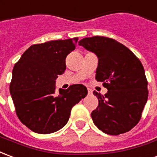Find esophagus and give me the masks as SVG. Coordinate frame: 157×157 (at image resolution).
Masks as SVG:
<instances>
[{"label": "esophagus", "instance_id": "34e87169", "mask_svg": "<svg viewBox=\"0 0 157 157\" xmlns=\"http://www.w3.org/2000/svg\"><path fill=\"white\" fill-rule=\"evenodd\" d=\"M88 93H89V94H91V93H92V90H91L90 89H89V88H88Z\"/></svg>", "mask_w": 157, "mask_h": 157}]
</instances>
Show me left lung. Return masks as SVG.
<instances>
[{"mask_svg":"<svg viewBox=\"0 0 157 157\" xmlns=\"http://www.w3.org/2000/svg\"><path fill=\"white\" fill-rule=\"evenodd\" d=\"M78 45L98 57L95 79L108 91H94L98 106L91 112L95 126L105 134L118 135L137 125L148 99L144 67L125 45L103 36L84 38Z\"/></svg>","mask_w":157,"mask_h":157,"instance_id":"8db88e82","label":"left lung"}]
</instances>
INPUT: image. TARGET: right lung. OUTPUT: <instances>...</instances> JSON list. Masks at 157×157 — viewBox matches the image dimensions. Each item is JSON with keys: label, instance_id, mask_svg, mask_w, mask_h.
<instances>
[{"label": "right lung", "instance_id": "obj_1", "mask_svg": "<svg viewBox=\"0 0 157 157\" xmlns=\"http://www.w3.org/2000/svg\"><path fill=\"white\" fill-rule=\"evenodd\" d=\"M77 41L73 38L31 45L14 65L10 93L17 116L33 132L47 134L61 129L73 105L87 95L83 84L56 93V79L65 72L67 56Z\"/></svg>", "mask_w": 157, "mask_h": 157}]
</instances>
